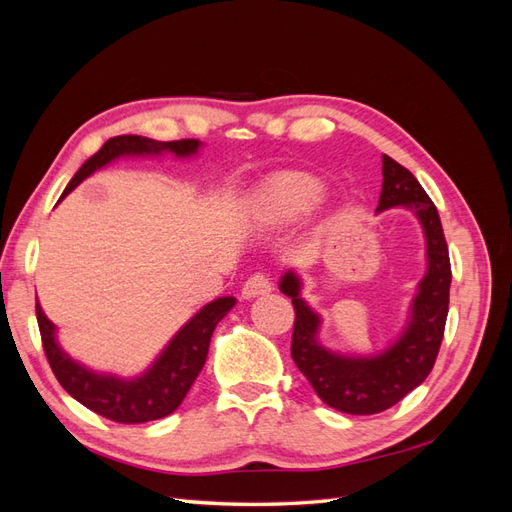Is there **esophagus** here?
<instances>
[{
    "instance_id": "obj_1",
    "label": "esophagus",
    "mask_w": 512,
    "mask_h": 512,
    "mask_svg": "<svg viewBox=\"0 0 512 512\" xmlns=\"http://www.w3.org/2000/svg\"><path fill=\"white\" fill-rule=\"evenodd\" d=\"M269 292H271L269 277L260 275V273L247 277V282L243 284V290H241L243 299H256V297H260V294H269Z\"/></svg>"
}]
</instances>
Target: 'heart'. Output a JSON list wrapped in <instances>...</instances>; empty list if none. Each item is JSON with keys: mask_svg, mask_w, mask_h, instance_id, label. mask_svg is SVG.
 <instances>
[{"mask_svg": "<svg viewBox=\"0 0 512 512\" xmlns=\"http://www.w3.org/2000/svg\"><path fill=\"white\" fill-rule=\"evenodd\" d=\"M322 196V183L314 175L288 173L273 175L252 194L247 215L260 228H284L301 220Z\"/></svg>", "mask_w": 512, "mask_h": 512, "instance_id": "heart-1", "label": "heart"}]
</instances>
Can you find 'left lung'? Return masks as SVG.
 Here are the masks:
<instances>
[{
  "instance_id": "left-lung-1",
  "label": "left lung",
  "mask_w": 512,
  "mask_h": 512,
  "mask_svg": "<svg viewBox=\"0 0 512 512\" xmlns=\"http://www.w3.org/2000/svg\"><path fill=\"white\" fill-rule=\"evenodd\" d=\"M401 207L425 235L427 269L416 286L406 327L378 354H346L320 344L322 318L301 297L303 282L288 269L280 290L292 299L294 331L290 354L324 404L346 414H378L421 384L436 363L444 337L451 290V260L436 205L408 168L382 156V192L376 213Z\"/></svg>"
}]
</instances>
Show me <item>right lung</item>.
Listing matches in <instances>:
<instances>
[{
    "label": "right lung",
    "mask_w": 512,
    "mask_h": 512,
    "mask_svg": "<svg viewBox=\"0 0 512 512\" xmlns=\"http://www.w3.org/2000/svg\"><path fill=\"white\" fill-rule=\"evenodd\" d=\"M200 145L203 143L194 141V138L192 141L170 143L153 141V138L136 134L108 138L102 149L76 170V175L70 179L57 203H61L89 175H94L96 170L119 158H160L164 153H173L179 160H188L196 156ZM235 303V297H220L200 307L173 335V339H170L143 374L132 378L104 374V371H96L74 361L59 346L57 327L46 318L38 301L36 318L46 359H49L59 384L91 412L108 418V421L132 425L158 421V418L168 416L181 406L183 397L188 395L190 386L207 361L209 342L215 327L235 307Z\"/></svg>",
    "instance_id": "obj_1"
}]
</instances>
